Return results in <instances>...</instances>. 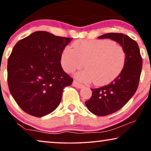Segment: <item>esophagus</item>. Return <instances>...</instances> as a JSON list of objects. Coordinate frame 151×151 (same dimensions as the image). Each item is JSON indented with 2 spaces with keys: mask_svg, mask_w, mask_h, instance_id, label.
I'll use <instances>...</instances> for the list:
<instances>
[{
  "mask_svg": "<svg viewBox=\"0 0 151 151\" xmlns=\"http://www.w3.org/2000/svg\"><path fill=\"white\" fill-rule=\"evenodd\" d=\"M73 86H74V87H76V88H82L83 87V85L81 84H80L79 82H78L77 81H76V80H74V81L73 82Z\"/></svg>",
  "mask_w": 151,
  "mask_h": 151,
  "instance_id": "esophagus-1",
  "label": "esophagus"
}]
</instances>
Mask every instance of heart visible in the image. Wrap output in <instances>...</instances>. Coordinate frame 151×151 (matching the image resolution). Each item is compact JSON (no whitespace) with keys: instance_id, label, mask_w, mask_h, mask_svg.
Returning a JSON list of instances; mask_svg holds the SVG:
<instances>
[{"instance_id":"1","label":"heart","mask_w":151,"mask_h":151,"mask_svg":"<svg viewBox=\"0 0 151 151\" xmlns=\"http://www.w3.org/2000/svg\"><path fill=\"white\" fill-rule=\"evenodd\" d=\"M73 48L66 47L61 53L63 69L73 73L84 67L86 69L76 74L80 81L104 85L113 81L124 67L127 53L122 45L106 39L78 40Z\"/></svg>"}]
</instances>
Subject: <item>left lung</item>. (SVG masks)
<instances>
[{
	"instance_id": "8db88e82",
	"label": "left lung",
	"mask_w": 151,
	"mask_h": 151,
	"mask_svg": "<svg viewBox=\"0 0 151 151\" xmlns=\"http://www.w3.org/2000/svg\"><path fill=\"white\" fill-rule=\"evenodd\" d=\"M99 39L110 38L120 44L127 53L122 71L109 84L91 88L92 96L86 101L88 110L98 116H106L121 109L131 99L139 85L142 58L137 43L127 35L108 33Z\"/></svg>"
}]
</instances>
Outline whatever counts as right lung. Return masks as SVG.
Listing matches in <instances>:
<instances>
[{"mask_svg": "<svg viewBox=\"0 0 151 151\" xmlns=\"http://www.w3.org/2000/svg\"><path fill=\"white\" fill-rule=\"evenodd\" d=\"M71 39L38 31L18 41L7 62L10 93L20 109L42 117L58 106L73 79L61 67V53Z\"/></svg>", "mask_w": 151, "mask_h": 151, "instance_id": "right-lung-1", "label": "right lung"}]
</instances>
